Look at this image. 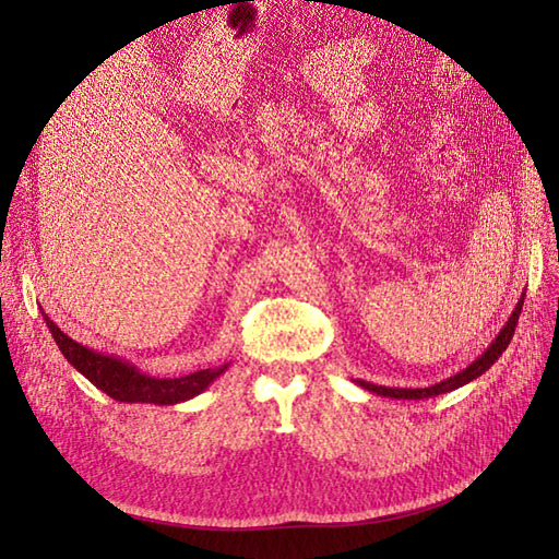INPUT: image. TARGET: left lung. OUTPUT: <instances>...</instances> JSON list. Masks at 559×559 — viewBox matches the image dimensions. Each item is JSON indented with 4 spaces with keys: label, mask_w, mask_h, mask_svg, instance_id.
Segmentation results:
<instances>
[{
    "label": "left lung",
    "mask_w": 559,
    "mask_h": 559,
    "mask_svg": "<svg viewBox=\"0 0 559 559\" xmlns=\"http://www.w3.org/2000/svg\"><path fill=\"white\" fill-rule=\"evenodd\" d=\"M523 297H525V292L521 295L516 308L512 310L510 319L506 321V326L501 329V333L496 335V340L487 346V350H483V354H480L472 365H468V367L462 369V371H457L455 376L439 380V383H435V385H430V388H415V390H413V388H385V385H373V383H367V380H360V378L356 380V383H358L360 388L373 392V394H380V396H390V399H415V401H419V399H430V396H437V394H447V392H453V390H457V388H462V385H466V383H472V380H476L478 376H483L498 358L503 356V350L508 348V344H510V340H512V335H514V329H516V324H519V314H521V308H523Z\"/></svg>",
    "instance_id": "left-lung-1"
}]
</instances>
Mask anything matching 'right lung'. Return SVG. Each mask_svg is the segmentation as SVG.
Instances as JSON below:
<instances>
[{"label":"right lung","instance_id":"obj_1","mask_svg":"<svg viewBox=\"0 0 559 559\" xmlns=\"http://www.w3.org/2000/svg\"><path fill=\"white\" fill-rule=\"evenodd\" d=\"M45 324L56 342V346L61 348V354L68 358V362L83 373L91 383L106 392L110 399L122 401V403H154V405H174V403H183L201 394L203 390H209L211 383L228 369V365L215 367V369H201L188 376L179 378H156L140 371L135 365L127 362L120 356H108L102 354V350L87 348L72 337H68L61 329L53 324V319H49L43 312Z\"/></svg>","mask_w":559,"mask_h":559}]
</instances>
